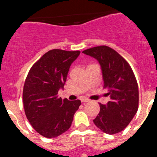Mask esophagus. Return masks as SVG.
Returning a JSON list of instances; mask_svg holds the SVG:
<instances>
[{"mask_svg": "<svg viewBox=\"0 0 157 157\" xmlns=\"http://www.w3.org/2000/svg\"><path fill=\"white\" fill-rule=\"evenodd\" d=\"M81 101L82 102V103H86V102H89V101H90V100L86 98H82Z\"/></svg>", "mask_w": 157, "mask_h": 157, "instance_id": "esophagus-1", "label": "esophagus"}]
</instances>
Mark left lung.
I'll list each match as a JSON object with an SVG mask.
<instances>
[{
	"label": "left lung",
	"instance_id": "left-lung-1",
	"mask_svg": "<svg viewBox=\"0 0 157 157\" xmlns=\"http://www.w3.org/2000/svg\"><path fill=\"white\" fill-rule=\"evenodd\" d=\"M100 63L104 88L110 101L100 105V112L94 123L109 134L119 133L127 127L138 109V86L129 63L114 49L105 45L83 51Z\"/></svg>",
	"mask_w": 157,
	"mask_h": 157
}]
</instances>
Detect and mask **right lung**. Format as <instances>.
Segmentation results:
<instances>
[{
    "mask_svg": "<svg viewBox=\"0 0 157 157\" xmlns=\"http://www.w3.org/2000/svg\"><path fill=\"white\" fill-rule=\"evenodd\" d=\"M79 54V51H48L27 75L23 92L25 114L34 130L45 138H56L68 130L81 105L79 100L63 101L57 97Z\"/></svg>",
    "mask_w": 157,
    "mask_h": 157,
    "instance_id": "1",
    "label": "right lung"
}]
</instances>
